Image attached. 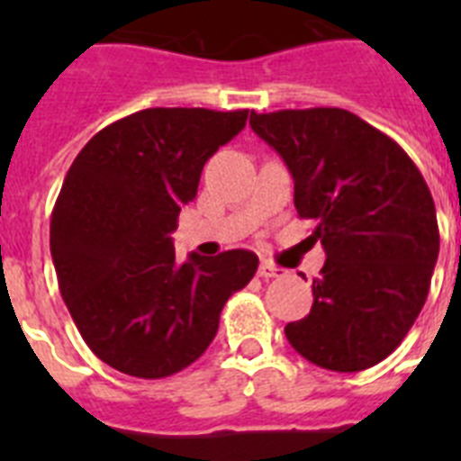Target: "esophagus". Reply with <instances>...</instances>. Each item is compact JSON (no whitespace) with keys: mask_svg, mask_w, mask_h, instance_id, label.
<instances>
[{"mask_svg":"<svg viewBox=\"0 0 461 461\" xmlns=\"http://www.w3.org/2000/svg\"><path fill=\"white\" fill-rule=\"evenodd\" d=\"M286 272L281 270V267L272 266V263H267V260H263L258 267V276H263V279H275V276H284Z\"/></svg>","mask_w":461,"mask_h":461,"instance_id":"1","label":"esophagus"}]
</instances>
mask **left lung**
I'll return each instance as SVG.
<instances>
[{
  "instance_id": "left-lung-1",
  "label": "left lung",
  "mask_w": 461,
  "mask_h": 461,
  "mask_svg": "<svg viewBox=\"0 0 461 461\" xmlns=\"http://www.w3.org/2000/svg\"><path fill=\"white\" fill-rule=\"evenodd\" d=\"M249 124L291 170L297 214L316 221L328 256L312 312L286 325V339L330 372L374 367L402 344L429 293L438 223L425 177L348 110H251Z\"/></svg>"
}]
</instances>
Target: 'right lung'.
Segmentation results:
<instances>
[{
  "instance_id": "right-lung-1",
  "label": "right lung",
  "mask_w": 461,
  "mask_h": 461,
  "mask_svg": "<svg viewBox=\"0 0 461 461\" xmlns=\"http://www.w3.org/2000/svg\"><path fill=\"white\" fill-rule=\"evenodd\" d=\"M249 110L148 108L101 129L68 168L50 219V254L76 328L96 357L136 378H166L205 353L226 300L258 256L230 249L175 260L182 205L207 158Z\"/></svg>"
}]
</instances>
